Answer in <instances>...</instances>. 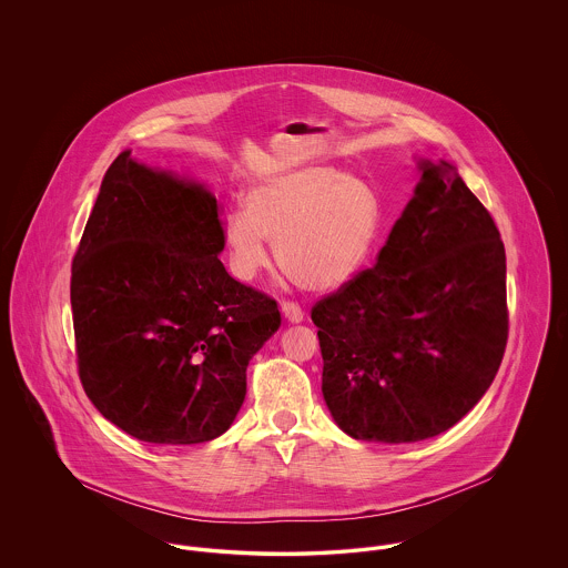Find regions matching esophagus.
I'll use <instances>...</instances> for the list:
<instances>
[{
    "instance_id": "34e87169",
    "label": "esophagus",
    "mask_w": 568,
    "mask_h": 568,
    "mask_svg": "<svg viewBox=\"0 0 568 568\" xmlns=\"http://www.w3.org/2000/svg\"><path fill=\"white\" fill-rule=\"evenodd\" d=\"M282 313H284V317L291 322V324H300V322H304V311H302V306L300 304H295V302H282Z\"/></svg>"
}]
</instances>
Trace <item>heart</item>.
Listing matches in <instances>:
<instances>
[{
	"mask_svg": "<svg viewBox=\"0 0 568 568\" xmlns=\"http://www.w3.org/2000/svg\"><path fill=\"white\" fill-rule=\"evenodd\" d=\"M244 214L225 221L230 264L251 282L268 264L306 291H332L363 266L378 236L383 207L369 181L322 163H302L255 179L243 199Z\"/></svg>",
	"mask_w": 568,
	"mask_h": 568,
	"instance_id": "heart-1",
	"label": "heart"
}]
</instances>
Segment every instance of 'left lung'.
Masks as SVG:
<instances>
[{
	"mask_svg": "<svg viewBox=\"0 0 568 568\" xmlns=\"http://www.w3.org/2000/svg\"><path fill=\"white\" fill-rule=\"evenodd\" d=\"M419 170L378 262L311 313L325 405L354 439L405 444L448 430L484 398L507 345L494 221L450 163Z\"/></svg>",
	"mask_w": 568,
	"mask_h": 568,
	"instance_id": "left-lung-1",
	"label": "left lung"
}]
</instances>
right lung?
<instances>
[{"instance_id": "right-lung-1", "label": "right lung", "mask_w": 568, "mask_h": 568, "mask_svg": "<svg viewBox=\"0 0 568 568\" xmlns=\"http://www.w3.org/2000/svg\"><path fill=\"white\" fill-rule=\"evenodd\" d=\"M216 199L133 162L109 165L72 262L82 389L135 439L185 446L223 435L246 365L280 327L277 302L234 280Z\"/></svg>"}]
</instances>
